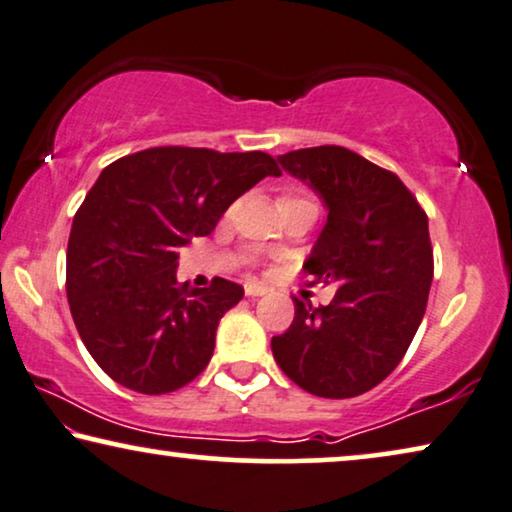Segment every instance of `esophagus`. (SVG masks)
Returning <instances> with one entry per match:
<instances>
[{
    "label": "esophagus",
    "mask_w": 512,
    "mask_h": 512,
    "mask_svg": "<svg viewBox=\"0 0 512 512\" xmlns=\"http://www.w3.org/2000/svg\"><path fill=\"white\" fill-rule=\"evenodd\" d=\"M243 290H246V297H262V294H266V287L262 283H255V280H248Z\"/></svg>",
    "instance_id": "esophagus-1"
}]
</instances>
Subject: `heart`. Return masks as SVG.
<instances>
[{
	"label": "heart",
	"instance_id": "obj_1",
	"mask_svg": "<svg viewBox=\"0 0 512 512\" xmlns=\"http://www.w3.org/2000/svg\"><path fill=\"white\" fill-rule=\"evenodd\" d=\"M285 199H290V197H285Z\"/></svg>",
	"mask_w": 512,
	"mask_h": 512
}]
</instances>
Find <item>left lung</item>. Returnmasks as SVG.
I'll use <instances>...</instances> for the list:
<instances>
[{"instance_id":"1","label":"left lung","mask_w":512,"mask_h":512,"mask_svg":"<svg viewBox=\"0 0 512 512\" xmlns=\"http://www.w3.org/2000/svg\"><path fill=\"white\" fill-rule=\"evenodd\" d=\"M278 162L327 208L304 271L338 287L329 306L294 299L290 329L271 338L273 357L315 397H357L397 369L424 318L429 220L397 174L348 148H301Z\"/></svg>"}]
</instances>
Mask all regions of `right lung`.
Masks as SVG:
<instances>
[{"label":"right lung","instance_id":"1","mask_svg":"<svg viewBox=\"0 0 512 512\" xmlns=\"http://www.w3.org/2000/svg\"><path fill=\"white\" fill-rule=\"evenodd\" d=\"M266 176L271 155L164 146L120 157L78 208L67 246V299L104 373L141 394H167L211 362L215 329L243 287L178 283V250Z\"/></svg>","mask_w":512,"mask_h":512}]
</instances>
